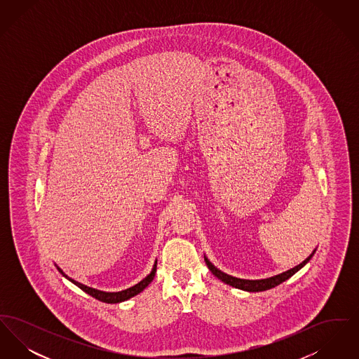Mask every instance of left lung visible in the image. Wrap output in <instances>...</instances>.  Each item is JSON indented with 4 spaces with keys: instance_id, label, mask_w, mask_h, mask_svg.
Instances as JSON below:
<instances>
[{
    "instance_id": "8db88e82",
    "label": "left lung",
    "mask_w": 359,
    "mask_h": 359,
    "mask_svg": "<svg viewBox=\"0 0 359 359\" xmlns=\"http://www.w3.org/2000/svg\"><path fill=\"white\" fill-rule=\"evenodd\" d=\"M316 250H313L309 257H307L302 264H299L297 266L292 268L287 272H283V273L277 274L273 277H269V278H262V280H245V278H237V277H233L230 274L223 273L222 271H219L218 268H215L210 261L208 258L205 257V264L208 266V269L211 271V273L214 274L215 277H218L219 280H222L224 284L227 285H231L234 288H238V290H248V292H262V290H272L274 287L280 285L281 283H284L285 280H288L290 277H292L296 272H299L308 261L312 258L313 253Z\"/></svg>"
}]
</instances>
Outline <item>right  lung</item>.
<instances>
[{"label":"right lung","mask_w":359,"mask_h":359,"mask_svg":"<svg viewBox=\"0 0 359 359\" xmlns=\"http://www.w3.org/2000/svg\"><path fill=\"white\" fill-rule=\"evenodd\" d=\"M57 268V271L60 272V273L63 274L66 278H69V281L72 283V284H75L78 288H81V290L86 292V293H88L90 296H93V297H95L97 300H100V302H103V303H109V304H116V303H121V302H125V300H128V299H130V297H133V296H136L140 292H142V290H145L151 283H152V280H154V274H156V268H157V261L154 262V269H152V272L148 274L144 280H141L138 284L136 285H133V287H130V288H128V290H121V292H103V290H94V288H90V287H87V285H83V284H81V283H78V281H75V280H72V278H69L67 274H65V272L59 268V266H56Z\"/></svg>","instance_id":"obj_1"}]
</instances>
